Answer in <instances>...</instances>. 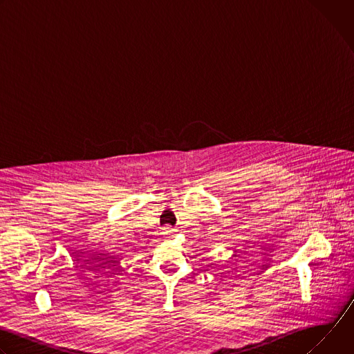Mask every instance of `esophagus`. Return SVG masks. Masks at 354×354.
<instances>
[{
	"label": "esophagus",
	"mask_w": 354,
	"mask_h": 354,
	"mask_svg": "<svg viewBox=\"0 0 354 354\" xmlns=\"http://www.w3.org/2000/svg\"><path fill=\"white\" fill-rule=\"evenodd\" d=\"M175 232H176V230L172 228V227H164V228H162V234L167 235V236H174Z\"/></svg>",
	"instance_id": "34e87169"
}]
</instances>
